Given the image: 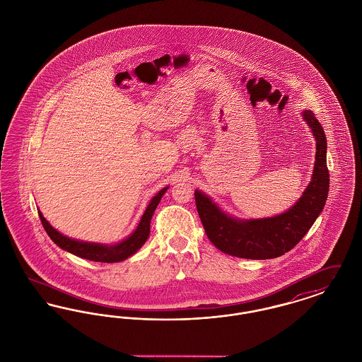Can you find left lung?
<instances>
[{
  "instance_id": "left-lung-1",
  "label": "left lung",
  "mask_w": 362,
  "mask_h": 362,
  "mask_svg": "<svg viewBox=\"0 0 362 362\" xmlns=\"http://www.w3.org/2000/svg\"><path fill=\"white\" fill-rule=\"evenodd\" d=\"M303 117L316 139V161L308 187L289 210L269 218L238 220L225 214L205 194L195 191L197 210L207 238L220 251L238 258H278L307 235L322 213L329 187L327 139L312 111L305 110Z\"/></svg>"
}]
</instances>
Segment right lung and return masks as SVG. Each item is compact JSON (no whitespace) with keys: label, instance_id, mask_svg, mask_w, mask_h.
Wrapping results in <instances>:
<instances>
[{"label":"right lung","instance_id":"1","mask_svg":"<svg viewBox=\"0 0 362 362\" xmlns=\"http://www.w3.org/2000/svg\"><path fill=\"white\" fill-rule=\"evenodd\" d=\"M168 187L158 191L152 198L151 204L146 207V210L138 224L137 229L127 239H124L115 245H105V244H98V243H86V241L70 239L68 236H64L62 233H59L57 229H54L39 210H37V213H39V218L42 221V225H43L45 230L47 232V235L50 236V239L62 250L68 251L76 257L88 259L92 262L114 263V262H121V260L132 257L145 244V241L149 236V232H151L152 216H153L156 207L158 205L161 197L164 195Z\"/></svg>","mask_w":362,"mask_h":362}]
</instances>
